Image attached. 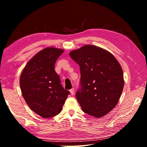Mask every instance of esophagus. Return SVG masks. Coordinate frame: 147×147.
Returning <instances> with one entry per match:
<instances>
[{
  "label": "esophagus",
  "instance_id": "1",
  "mask_svg": "<svg viewBox=\"0 0 147 147\" xmlns=\"http://www.w3.org/2000/svg\"><path fill=\"white\" fill-rule=\"evenodd\" d=\"M70 93H71V94H72V95H73L74 94V88H72L71 89H70Z\"/></svg>",
  "mask_w": 147,
  "mask_h": 147
}]
</instances>
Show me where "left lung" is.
Segmentation results:
<instances>
[{"mask_svg": "<svg viewBox=\"0 0 147 147\" xmlns=\"http://www.w3.org/2000/svg\"><path fill=\"white\" fill-rule=\"evenodd\" d=\"M80 70L76 98L84 112L100 118L115 108L124 88L123 69L112 54L88 45L69 53Z\"/></svg>", "mask_w": 147, "mask_h": 147, "instance_id": "8db88e82", "label": "left lung"}]
</instances>
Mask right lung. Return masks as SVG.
<instances>
[{"instance_id":"1","label":"right lung","mask_w":147,"mask_h":147,"mask_svg":"<svg viewBox=\"0 0 147 147\" xmlns=\"http://www.w3.org/2000/svg\"><path fill=\"white\" fill-rule=\"evenodd\" d=\"M63 50L47 47L30 59L22 71L20 87L29 108L43 118L61 112L70 93L61 84L54 65Z\"/></svg>"}]
</instances>
